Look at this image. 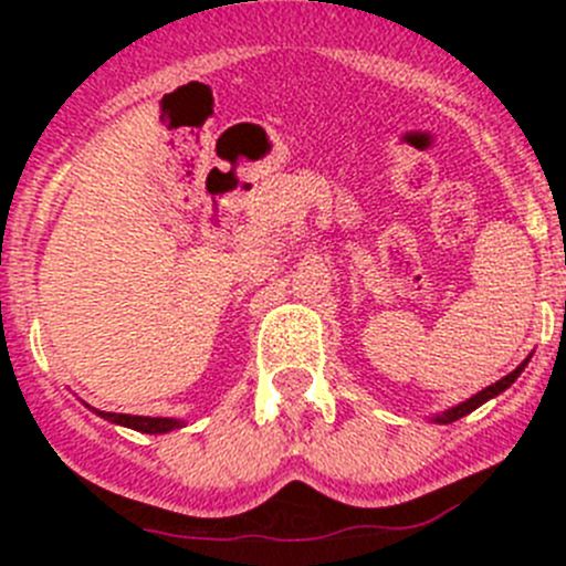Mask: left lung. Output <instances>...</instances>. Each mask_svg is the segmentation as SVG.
<instances>
[{
	"instance_id": "1",
	"label": "left lung",
	"mask_w": 566,
	"mask_h": 566,
	"mask_svg": "<svg viewBox=\"0 0 566 566\" xmlns=\"http://www.w3.org/2000/svg\"><path fill=\"white\" fill-rule=\"evenodd\" d=\"M526 364H528V358L521 364V367L515 369V373L506 375V378L495 380L493 386H488V389H482L479 394H473L471 399H465V402H460L458 408L447 410V413H443V416H436V421H438V424H452V421H458V419H462V416H465V413H471V410H476L479 405H484V402H488V399H493L495 394H501L504 389H510V386L517 380V375H521L523 369H526Z\"/></svg>"
}]
</instances>
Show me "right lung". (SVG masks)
Here are the masks:
<instances>
[{
    "mask_svg": "<svg viewBox=\"0 0 566 566\" xmlns=\"http://www.w3.org/2000/svg\"><path fill=\"white\" fill-rule=\"evenodd\" d=\"M101 416L114 424H123L130 427V430H139V432H150V436H158V432H169L175 427H180L177 419H150V416H128V413H106V410H98Z\"/></svg>",
    "mask_w": 566,
    "mask_h": 566,
    "instance_id": "obj_1",
    "label": "right lung"
}]
</instances>
